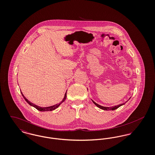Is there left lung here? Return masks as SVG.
<instances>
[{
    "label": "left lung",
    "instance_id": "1",
    "mask_svg": "<svg viewBox=\"0 0 155 155\" xmlns=\"http://www.w3.org/2000/svg\"><path fill=\"white\" fill-rule=\"evenodd\" d=\"M131 98V97H130ZM128 99V100H129ZM92 100V99H91ZM92 101L93 102V103H94L95 105H96L97 107H98L99 108H100V109H102V110H116V109H117V108H118L119 107H120L121 106H122V105H124L125 103H122V104H118V105H117V106H112V107H104V106H101V105H99V104H97L96 102H95L94 101H92Z\"/></svg>",
    "mask_w": 155,
    "mask_h": 155
}]
</instances>
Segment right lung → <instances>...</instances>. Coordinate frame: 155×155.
<instances>
[{
    "label": "right lung",
    "instance_id": "add662e5",
    "mask_svg": "<svg viewBox=\"0 0 155 155\" xmlns=\"http://www.w3.org/2000/svg\"><path fill=\"white\" fill-rule=\"evenodd\" d=\"M21 94H22V96H23V97L24 98V99L25 100V101L27 102V103H28L30 105H31V106H33V107H34L35 109H37L38 110L41 111H52L53 110H55L56 108H58V107H59V106L60 105V104H61V103H63L64 101H65V99H66V95H67V92H66V94H65V95H64V98H63V101L60 102V103H59V104H54V105H53V106H49V107H40V106H37L36 104H34V103H31V102H30L25 96H24V95L22 94V92H21Z\"/></svg>",
    "mask_w": 155,
    "mask_h": 155
}]
</instances>
